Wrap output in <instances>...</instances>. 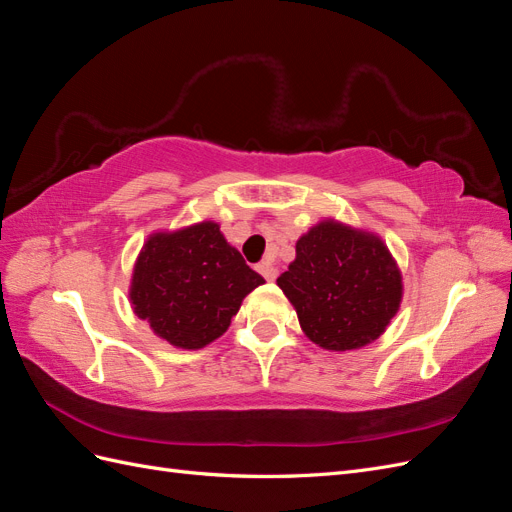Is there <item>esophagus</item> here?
I'll list each match as a JSON object with an SVG mask.
<instances>
[{"instance_id": "obj_1", "label": "esophagus", "mask_w": 512, "mask_h": 512, "mask_svg": "<svg viewBox=\"0 0 512 512\" xmlns=\"http://www.w3.org/2000/svg\"><path fill=\"white\" fill-rule=\"evenodd\" d=\"M258 273L262 275V277H265V280L267 282H273L275 280V277H277V269L271 265V262L269 260H265V262H260V265H258Z\"/></svg>"}]
</instances>
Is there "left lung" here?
Wrapping results in <instances>:
<instances>
[{"mask_svg":"<svg viewBox=\"0 0 512 512\" xmlns=\"http://www.w3.org/2000/svg\"><path fill=\"white\" fill-rule=\"evenodd\" d=\"M277 286L307 339L331 352L376 342L404 297L399 265L382 237L335 218L299 237L297 256Z\"/></svg>","mask_w":512,"mask_h":512,"instance_id":"obj_1","label":"left lung"}]
</instances>
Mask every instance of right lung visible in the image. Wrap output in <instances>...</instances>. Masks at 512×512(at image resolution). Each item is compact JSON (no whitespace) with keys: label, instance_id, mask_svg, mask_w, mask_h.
Here are the masks:
<instances>
[{"label":"right lung","instance_id":"right-lung-1","mask_svg":"<svg viewBox=\"0 0 512 512\" xmlns=\"http://www.w3.org/2000/svg\"><path fill=\"white\" fill-rule=\"evenodd\" d=\"M265 284L220 224L203 220L151 232L136 256L128 297L134 314L170 346L205 348L222 337L243 299Z\"/></svg>","mask_w":512,"mask_h":512}]
</instances>
